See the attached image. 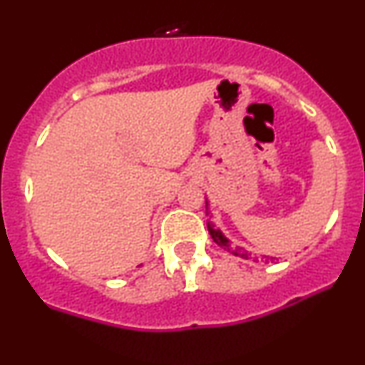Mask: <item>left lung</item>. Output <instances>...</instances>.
<instances>
[{"label": "left lung", "mask_w": 365, "mask_h": 365, "mask_svg": "<svg viewBox=\"0 0 365 365\" xmlns=\"http://www.w3.org/2000/svg\"><path fill=\"white\" fill-rule=\"evenodd\" d=\"M207 230H209V235H211L212 240H215L220 247H223V249L228 250V252H232L233 255H238V257H242V259H254V261H261V262H266V264L274 261V257H269V255H261V257H255V255H254V257H252V254H249L245 249H242V247H232L228 238H226L223 233L220 232V230H216L215 225H212V223H207Z\"/></svg>", "instance_id": "8db88e82"}]
</instances>
